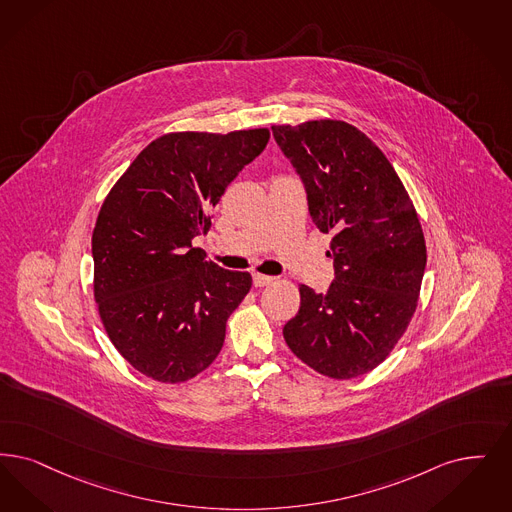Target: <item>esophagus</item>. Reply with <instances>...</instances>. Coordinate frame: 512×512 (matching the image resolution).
<instances>
[{
  "label": "esophagus",
  "instance_id": "34e87169",
  "mask_svg": "<svg viewBox=\"0 0 512 512\" xmlns=\"http://www.w3.org/2000/svg\"><path fill=\"white\" fill-rule=\"evenodd\" d=\"M276 278H272V276H266V274H253V286L255 287H265L270 286L272 282H274Z\"/></svg>",
  "mask_w": 512,
  "mask_h": 512
}]
</instances>
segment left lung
Segmentation results:
<instances>
[{
    "instance_id": "left-lung-1",
    "label": "left lung",
    "mask_w": 512,
    "mask_h": 512,
    "mask_svg": "<svg viewBox=\"0 0 512 512\" xmlns=\"http://www.w3.org/2000/svg\"><path fill=\"white\" fill-rule=\"evenodd\" d=\"M307 188L308 211L331 234L328 293L301 284L284 326L308 368L352 379L377 368L415 314L427 265L417 211L398 173L366 133L341 120L272 125Z\"/></svg>"
}]
</instances>
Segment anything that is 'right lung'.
I'll use <instances>...</instances> for the list:
<instances>
[{
  "instance_id": "right-lung-1",
  "label": "right lung",
  "mask_w": 512,
  "mask_h": 512,
  "mask_svg": "<svg viewBox=\"0 0 512 512\" xmlns=\"http://www.w3.org/2000/svg\"><path fill=\"white\" fill-rule=\"evenodd\" d=\"M270 139L266 127L158 137L104 198L93 230V293L112 345L146 377L184 383L213 364L251 274L192 246L211 209Z\"/></svg>"
}]
</instances>
